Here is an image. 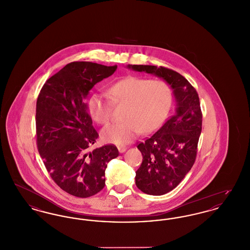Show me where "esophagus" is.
<instances>
[{"instance_id":"obj_1","label":"esophagus","mask_w":250,"mask_h":250,"mask_svg":"<svg viewBox=\"0 0 250 250\" xmlns=\"http://www.w3.org/2000/svg\"><path fill=\"white\" fill-rule=\"evenodd\" d=\"M118 150H119V152L121 154H123V153H125V152L127 150V148L125 147V146H118Z\"/></svg>"}]
</instances>
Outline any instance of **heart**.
Returning a JSON list of instances; mask_svg holds the SVG:
<instances>
[{"label":"heart","instance_id":"heart-1","mask_svg":"<svg viewBox=\"0 0 250 250\" xmlns=\"http://www.w3.org/2000/svg\"><path fill=\"white\" fill-rule=\"evenodd\" d=\"M108 93L111 99L93 94L88 101L92 117L99 124L106 125L111 118L113 103L126 105L125 121L107 125L102 131L107 143L125 145L131 143L143 131L156 130L166 119L171 105V90L160 80H147L127 77L113 84Z\"/></svg>","mask_w":250,"mask_h":250}]
</instances>
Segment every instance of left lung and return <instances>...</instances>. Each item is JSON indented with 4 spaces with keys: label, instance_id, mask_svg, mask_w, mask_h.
Segmentation results:
<instances>
[{
    "label": "left lung",
    "instance_id": "obj_1",
    "mask_svg": "<svg viewBox=\"0 0 250 250\" xmlns=\"http://www.w3.org/2000/svg\"><path fill=\"white\" fill-rule=\"evenodd\" d=\"M127 67L161 78L173 90L175 113L138 145L143 159L136 171V186L148 195H164L178 186L196 160L202 133L200 98L189 82L176 71L156 65L128 64Z\"/></svg>",
    "mask_w": 250,
    "mask_h": 250
}]
</instances>
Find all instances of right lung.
Wrapping results in <instances>:
<instances>
[{"instance_id":"right-lung-1","label":"right lung","mask_w":250,"mask_h":250,"mask_svg":"<svg viewBox=\"0 0 250 250\" xmlns=\"http://www.w3.org/2000/svg\"><path fill=\"white\" fill-rule=\"evenodd\" d=\"M117 65L73 62L50 77L36 101V143L50 177L60 188L88 198L105 187L107 163L119 155L113 144L89 151L98 133L84 98Z\"/></svg>"}]
</instances>
